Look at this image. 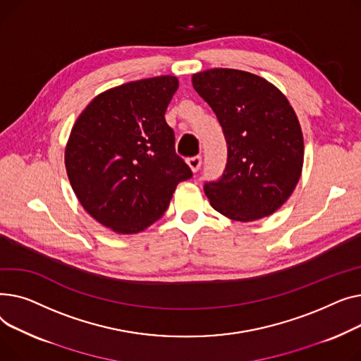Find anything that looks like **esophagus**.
I'll use <instances>...</instances> for the list:
<instances>
[{
    "label": "esophagus",
    "instance_id": "34e87169",
    "mask_svg": "<svg viewBox=\"0 0 361 361\" xmlns=\"http://www.w3.org/2000/svg\"><path fill=\"white\" fill-rule=\"evenodd\" d=\"M201 161H202V160H201V157H200V156H195V157H190V159H188V160H186L188 166L190 167V171H192L194 173L200 171V167H201Z\"/></svg>",
    "mask_w": 361,
    "mask_h": 361
}]
</instances>
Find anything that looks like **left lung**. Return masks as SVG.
I'll list each match as a JSON object with an SVG mask.
<instances>
[{
  "mask_svg": "<svg viewBox=\"0 0 361 361\" xmlns=\"http://www.w3.org/2000/svg\"><path fill=\"white\" fill-rule=\"evenodd\" d=\"M192 86L217 115L227 142L223 176L204 186L211 207L243 223L271 216L303 169V133L290 102L265 78L233 68L197 73Z\"/></svg>",
  "mask_w": 361,
  "mask_h": 361,
  "instance_id": "1",
  "label": "left lung"
}]
</instances>
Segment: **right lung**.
Segmentation results:
<instances>
[{"label":"right lung","mask_w":361,"mask_h":361,"mask_svg":"<svg viewBox=\"0 0 361 361\" xmlns=\"http://www.w3.org/2000/svg\"><path fill=\"white\" fill-rule=\"evenodd\" d=\"M178 87L176 77L160 75L106 90L70 133L66 169L74 194L96 221L119 235L157 221L178 183L192 178L164 119Z\"/></svg>","instance_id":"right-lung-1"}]
</instances>
